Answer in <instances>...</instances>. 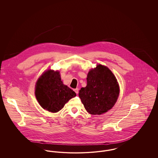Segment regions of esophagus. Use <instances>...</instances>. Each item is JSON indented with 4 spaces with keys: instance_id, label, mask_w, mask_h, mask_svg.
Returning a JSON list of instances; mask_svg holds the SVG:
<instances>
[{
    "instance_id": "1",
    "label": "esophagus",
    "mask_w": 158,
    "mask_h": 158,
    "mask_svg": "<svg viewBox=\"0 0 158 158\" xmlns=\"http://www.w3.org/2000/svg\"><path fill=\"white\" fill-rule=\"evenodd\" d=\"M74 91L75 92L76 94H77L79 93V89H78V88H76V89H74Z\"/></svg>"
}]
</instances>
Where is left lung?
<instances>
[{
	"label": "left lung",
	"mask_w": 158,
	"mask_h": 158,
	"mask_svg": "<svg viewBox=\"0 0 158 158\" xmlns=\"http://www.w3.org/2000/svg\"><path fill=\"white\" fill-rule=\"evenodd\" d=\"M86 80V86L82 88L79 92L86 111L92 115H100L112 108L120 91L112 72L107 67L99 64L89 72Z\"/></svg>",
	"instance_id": "1"
}]
</instances>
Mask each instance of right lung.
<instances>
[{
  "label": "right lung",
  "mask_w": 158,
  "mask_h": 158,
  "mask_svg": "<svg viewBox=\"0 0 158 158\" xmlns=\"http://www.w3.org/2000/svg\"><path fill=\"white\" fill-rule=\"evenodd\" d=\"M35 94L43 108L52 113L61 110L76 93L64 85L59 72L48 70L44 72L36 83Z\"/></svg>",
  "instance_id": "1"
}]
</instances>
